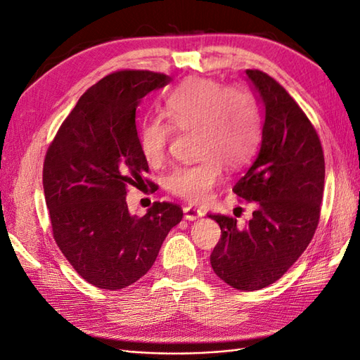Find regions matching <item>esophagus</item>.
<instances>
[{"label": "esophagus", "instance_id": "esophagus-1", "mask_svg": "<svg viewBox=\"0 0 360 360\" xmlns=\"http://www.w3.org/2000/svg\"><path fill=\"white\" fill-rule=\"evenodd\" d=\"M183 212H185V219L189 220V221L200 219L202 215H203V211L197 210V207H193V206H186L185 210H183Z\"/></svg>", "mask_w": 360, "mask_h": 360}]
</instances>
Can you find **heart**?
Here are the masks:
<instances>
[{
    "instance_id": "b5f03b06",
    "label": "heart",
    "mask_w": 360,
    "mask_h": 360,
    "mask_svg": "<svg viewBox=\"0 0 360 360\" xmlns=\"http://www.w3.org/2000/svg\"><path fill=\"white\" fill-rule=\"evenodd\" d=\"M167 120L150 117L139 129V145L149 165L162 163L174 127L195 131V163L181 165L167 175L166 188L177 197L203 203L223 177V166L240 167L260 139V110L245 86H225L210 78H191L167 95Z\"/></svg>"
}]
</instances>
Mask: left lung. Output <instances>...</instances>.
<instances>
[{
    "instance_id": "1",
    "label": "left lung",
    "mask_w": 360,
    "mask_h": 360,
    "mask_svg": "<svg viewBox=\"0 0 360 360\" xmlns=\"http://www.w3.org/2000/svg\"><path fill=\"white\" fill-rule=\"evenodd\" d=\"M263 105L259 154L233 188L255 205L251 220L238 226L229 215H207L221 237L211 266L240 291L262 290L278 281L307 250L321 217L325 158L319 135L305 112L273 77L246 70Z\"/></svg>"
}]
</instances>
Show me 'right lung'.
<instances>
[{
	"instance_id": "obj_1",
	"label": "right lung",
	"mask_w": 360,
	"mask_h": 360,
	"mask_svg": "<svg viewBox=\"0 0 360 360\" xmlns=\"http://www.w3.org/2000/svg\"><path fill=\"white\" fill-rule=\"evenodd\" d=\"M171 77L118 70L79 97L51 143L43 166L53 238L86 282L122 290L145 276L167 233L179 225V205L155 202L143 217L127 210V186L149 171L135 110ZM148 181V180H146Z\"/></svg>"
}]
</instances>
